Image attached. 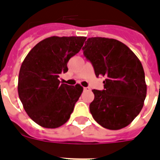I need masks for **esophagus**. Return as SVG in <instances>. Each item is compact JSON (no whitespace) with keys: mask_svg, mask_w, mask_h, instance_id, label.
<instances>
[{"mask_svg":"<svg viewBox=\"0 0 160 160\" xmlns=\"http://www.w3.org/2000/svg\"><path fill=\"white\" fill-rule=\"evenodd\" d=\"M91 91V89L89 88V87H84V91Z\"/></svg>","mask_w":160,"mask_h":160,"instance_id":"1","label":"esophagus"}]
</instances>
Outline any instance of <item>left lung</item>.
<instances>
[{
  "label": "left lung",
  "instance_id": "left-lung-1",
  "mask_svg": "<svg viewBox=\"0 0 160 160\" xmlns=\"http://www.w3.org/2000/svg\"><path fill=\"white\" fill-rule=\"evenodd\" d=\"M82 49L96 77H106L104 90L92 91L91 115L105 128H123L139 114L147 94L141 62L127 45L113 38H90Z\"/></svg>",
  "mask_w": 160,
  "mask_h": 160
}]
</instances>
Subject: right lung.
<instances>
[{
    "label": "right lung",
    "instance_id": "1",
    "mask_svg": "<svg viewBox=\"0 0 160 160\" xmlns=\"http://www.w3.org/2000/svg\"><path fill=\"white\" fill-rule=\"evenodd\" d=\"M85 37L53 36L36 44L24 58L18 76V95L29 118L39 126L56 128L70 118L83 87L61 84L69 58L80 52Z\"/></svg>",
    "mask_w": 160,
    "mask_h": 160
}]
</instances>
